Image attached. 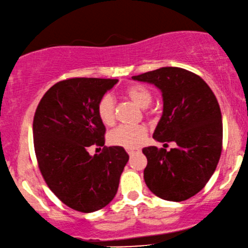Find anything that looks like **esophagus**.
Returning <instances> with one entry per match:
<instances>
[{"label": "esophagus", "instance_id": "34e87169", "mask_svg": "<svg viewBox=\"0 0 248 248\" xmlns=\"http://www.w3.org/2000/svg\"><path fill=\"white\" fill-rule=\"evenodd\" d=\"M127 152H128V155H129L130 156H133L135 153H137L139 151H137V150H127Z\"/></svg>", "mask_w": 248, "mask_h": 248}]
</instances>
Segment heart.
I'll use <instances>...</instances> for the list:
<instances>
[{
  "instance_id": "heart-1",
  "label": "heart",
  "mask_w": 248,
  "mask_h": 248,
  "mask_svg": "<svg viewBox=\"0 0 248 248\" xmlns=\"http://www.w3.org/2000/svg\"><path fill=\"white\" fill-rule=\"evenodd\" d=\"M130 101L140 108H145L151 104L152 93L142 84H133L124 90ZM97 117L104 126H112L115 121V103L111 95H104L97 103ZM150 113V112H149ZM150 115V114H147ZM147 136V129L144 126H120L108 134V142L114 146L127 150L136 149L142 145Z\"/></svg>"
}]
</instances>
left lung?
Segmentation results:
<instances>
[{
	"label": "left lung",
	"mask_w": 248,
	"mask_h": 248,
	"mask_svg": "<svg viewBox=\"0 0 248 248\" xmlns=\"http://www.w3.org/2000/svg\"><path fill=\"white\" fill-rule=\"evenodd\" d=\"M131 79L161 90L164 112L153 139L177 144L170 151L144 147L146 186L161 199H189L206 186L220 160L223 126L217 99L199 75L181 67H161Z\"/></svg>",
	"instance_id": "obj_1"
}]
</instances>
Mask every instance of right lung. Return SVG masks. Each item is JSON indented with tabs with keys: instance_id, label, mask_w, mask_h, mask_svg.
<instances>
[{
	"instance_id": "right-lung-1",
	"label": "right lung",
	"mask_w": 248,
	"mask_h": 248,
	"mask_svg": "<svg viewBox=\"0 0 248 248\" xmlns=\"http://www.w3.org/2000/svg\"><path fill=\"white\" fill-rule=\"evenodd\" d=\"M117 79L71 78L43 95L33 120L34 150L46 186L74 211L92 213L114 198L129 155L120 146H104L105 126L97 103ZM103 146L90 156V146Z\"/></svg>"
}]
</instances>
